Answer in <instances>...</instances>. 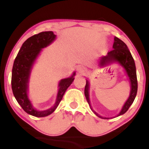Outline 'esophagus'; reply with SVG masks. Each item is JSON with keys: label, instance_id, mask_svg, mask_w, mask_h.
Here are the masks:
<instances>
[{"label": "esophagus", "instance_id": "1", "mask_svg": "<svg viewBox=\"0 0 149 149\" xmlns=\"http://www.w3.org/2000/svg\"><path fill=\"white\" fill-rule=\"evenodd\" d=\"M78 70V72H79L80 73H83L85 71V68H83V67H79Z\"/></svg>", "mask_w": 149, "mask_h": 149}]
</instances>
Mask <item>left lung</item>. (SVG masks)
<instances>
[{
  "instance_id": "8db88e82",
  "label": "left lung",
  "mask_w": 149,
  "mask_h": 149,
  "mask_svg": "<svg viewBox=\"0 0 149 149\" xmlns=\"http://www.w3.org/2000/svg\"><path fill=\"white\" fill-rule=\"evenodd\" d=\"M113 49L112 50L108 52L107 56L102 57L100 61V65L101 66H104V65L110 64V63L114 62V61H118L120 64L122 65V66H123L128 77H129L131 83L130 95L127 102L124 104L121 111L117 116H119L123 115L127 111L134 102L135 97L136 95V92H137V78H136V67H135L134 59H133L130 50L128 49L126 44L123 41H122L120 39H119L118 38L115 37L114 38V43L113 45ZM85 96L86 97V100L88 101L89 105L90 106V99H89V82L88 80L86 81V85L85 87ZM90 109L98 117L101 118H104L103 117L98 115L92 109L91 106H90Z\"/></svg>"
}]
</instances>
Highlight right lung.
Here are the masks:
<instances>
[{"mask_svg":"<svg viewBox=\"0 0 149 149\" xmlns=\"http://www.w3.org/2000/svg\"><path fill=\"white\" fill-rule=\"evenodd\" d=\"M56 35L52 31H43L29 38L22 45L15 58L12 73V89L13 95L25 112L35 117H45L54 111L60 103L65 92L73 83L75 76L61 80L59 83L57 101L54 106L45 111L36 110L27 96L28 82L31 69L42 48L47 47L55 39Z\"/></svg>","mask_w":149,"mask_h":149,"instance_id":"add662e5","label":"right lung"}]
</instances>
